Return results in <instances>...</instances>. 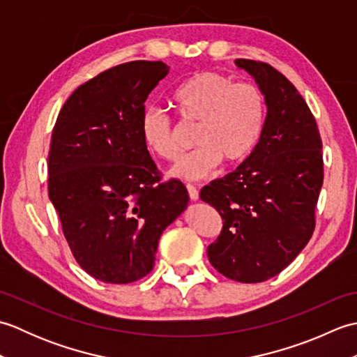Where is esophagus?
I'll list each match as a JSON object with an SVG mask.
<instances>
[{
    "label": "esophagus",
    "instance_id": "obj_1",
    "mask_svg": "<svg viewBox=\"0 0 357 357\" xmlns=\"http://www.w3.org/2000/svg\"><path fill=\"white\" fill-rule=\"evenodd\" d=\"M187 192H188V196H190L192 201H198L199 199V192L196 190L195 185L187 184Z\"/></svg>",
    "mask_w": 357,
    "mask_h": 357
}]
</instances>
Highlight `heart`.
<instances>
[{
	"mask_svg": "<svg viewBox=\"0 0 357 357\" xmlns=\"http://www.w3.org/2000/svg\"><path fill=\"white\" fill-rule=\"evenodd\" d=\"M172 102L188 124L198 126L195 146L172 167L170 176L198 181L213 174L224 161L238 165L253 153L264 132L267 104L259 87L234 82L218 72H199L187 78L172 95ZM147 150L164 161L179 153L172 118L161 109H147L139 121Z\"/></svg>",
	"mask_w": 357,
	"mask_h": 357,
	"instance_id": "b5f03b06",
	"label": "heart"
}]
</instances>
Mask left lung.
I'll use <instances>...</instances> for the list:
<instances>
[{
	"mask_svg": "<svg viewBox=\"0 0 357 357\" xmlns=\"http://www.w3.org/2000/svg\"><path fill=\"white\" fill-rule=\"evenodd\" d=\"M265 96L267 116L255 151L236 170L201 190L224 227L207 248L225 278L264 282L308 244L324 183L322 141L304 98L271 66L236 59Z\"/></svg>",
	"mask_w": 357,
	"mask_h": 357,
	"instance_id": "8db88e82",
	"label": "left lung"
}]
</instances>
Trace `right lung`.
Returning a JSON list of instances; mask_svg holds the SVG:
<instances>
[{"mask_svg":"<svg viewBox=\"0 0 357 357\" xmlns=\"http://www.w3.org/2000/svg\"><path fill=\"white\" fill-rule=\"evenodd\" d=\"M169 70L112 67L75 90L53 128L49 198L75 259L102 282L149 275L162 231L188 206L183 183H161L139 132L144 102Z\"/></svg>","mask_w":357,"mask_h":357,"instance_id":"add662e5","label":"right lung"}]
</instances>
